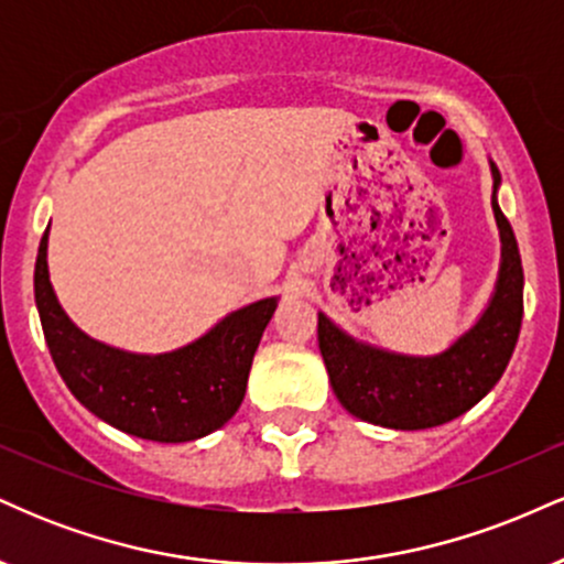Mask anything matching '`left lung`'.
Masks as SVG:
<instances>
[{"mask_svg": "<svg viewBox=\"0 0 564 564\" xmlns=\"http://www.w3.org/2000/svg\"><path fill=\"white\" fill-rule=\"evenodd\" d=\"M501 174L494 166V187ZM501 230V273L482 318L435 358H411L360 345L318 315V345L334 394L352 416L390 430H430L467 413L496 387L522 326V262L509 219Z\"/></svg>", "mask_w": 564, "mask_h": 564, "instance_id": "obj_1", "label": "left lung"}]
</instances>
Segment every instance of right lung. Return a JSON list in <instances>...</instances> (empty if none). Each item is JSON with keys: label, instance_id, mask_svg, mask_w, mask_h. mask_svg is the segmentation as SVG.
<instances>
[{"label": "right lung", "instance_id": "obj_1", "mask_svg": "<svg viewBox=\"0 0 564 564\" xmlns=\"http://www.w3.org/2000/svg\"><path fill=\"white\" fill-rule=\"evenodd\" d=\"M47 230L39 243L34 296L50 355L74 398L116 430L156 443L198 440L232 419L275 296L236 310L174 352H124L89 339L63 313L47 273Z\"/></svg>", "mask_w": 564, "mask_h": 564}]
</instances>
